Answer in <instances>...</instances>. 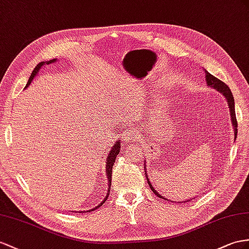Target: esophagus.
Segmentation results:
<instances>
[{
    "label": "esophagus",
    "instance_id": "34e87169",
    "mask_svg": "<svg viewBox=\"0 0 249 249\" xmlns=\"http://www.w3.org/2000/svg\"><path fill=\"white\" fill-rule=\"evenodd\" d=\"M137 128L135 126H129L127 127V129L124 131V139L126 141H136V138H137Z\"/></svg>",
    "mask_w": 249,
    "mask_h": 249
}]
</instances>
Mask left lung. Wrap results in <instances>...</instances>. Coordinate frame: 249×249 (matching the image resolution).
<instances>
[{"label": "left lung", "mask_w": 249, "mask_h": 249, "mask_svg": "<svg viewBox=\"0 0 249 249\" xmlns=\"http://www.w3.org/2000/svg\"><path fill=\"white\" fill-rule=\"evenodd\" d=\"M204 71H205V78H206V84H207V86H210V87L216 89V90H218L219 92H221L223 95H224L226 101H227V104H228V107H229V112H231V123H232L233 130H234V140H235V139H237V133H238V128H237V127H238V122H237V119H235L234 99L232 97V93L231 91V89H229V87L225 84V83H223L221 80L216 79L214 75L210 74L208 71H206L205 69H204ZM144 165H145V163H144ZM145 174H146V171H145ZM146 179H147V183H148L150 189L152 190V193H154L155 195H157L158 196H160L161 199H164V197L160 194H158L157 191L155 190V188H154V186L151 185V183H150L147 176H146ZM165 200H166V199H165Z\"/></svg>", "instance_id": "1"}]
</instances>
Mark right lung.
Instances as JSON below:
<instances>
[{
  "instance_id": "obj_1",
  "label": "right lung",
  "mask_w": 249,
  "mask_h": 249,
  "mask_svg": "<svg viewBox=\"0 0 249 249\" xmlns=\"http://www.w3.org/2000/svg\"><path fill=\"white\" fill-rule=\"evenodd\" d=\"M55 61H56V59H53V60L46 61V62H41V63L37 64V65L36 66V68L34 69L33 73H31V75H30V78H29V80H28V82H27V84H26V87H28V86L31 84V82H33V80H34L35 76L36 75L37 71H39V70H40L44 65H49V64L54 63ZM26 87H25V88H26ZM120 146H121V144H120V140H118V141H117L116 143H114V145L112 146V148H111V150H110V152H109V155H108V157H107V162H106V175H107V179H108V186H109V188H108V193H109L110 186H111L112 166H113V164H114V161H116V158H117V156L120 154V149H121ZM108 193H107V196H105V199L103 200V202H101L97 207L92 208L91 210L97 209V208H99L100 206H102V204H104V202L107 200V196H108V195H109ZM88 212H90V210H88ZM83 213H85V212H83Z\"/></svg>"
}]
</instances>
